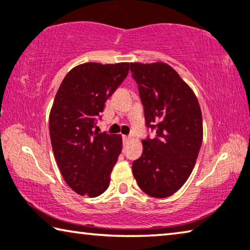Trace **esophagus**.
Masks as SVG:
<instances>
[{"mask_svg": "<svg viewBox=\"0 0 250 250\" xmlns=\"http://www.w3.org/2000/svg\"><path fill=\"white\" fill-rule=\"evenodd\" d=\"M129 140V136H126V135H123V141H124V143H126Z\"/></svg>", "mask_w": 250, "mask_h": 250, "instance_id": "esophagus-1", "label": "esophagus"}]
</instances>
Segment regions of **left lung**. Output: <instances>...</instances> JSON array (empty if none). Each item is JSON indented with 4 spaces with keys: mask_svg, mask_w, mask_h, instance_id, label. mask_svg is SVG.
<instances>
[{
    "mask_svg": "<svg viewBox=\"0 0 250 250\" xmlns=\"http://www.w3.org/2000/svg\"><path fill=\"white\" fill-rule=\"evenodd\" d=\"M144 107L145 125L156 130L142 141L132 168L138 187L154 198L175 193L189 178L203 137L198 99L173 68L163 62L130 63Z\"/></svg>",
    "mask_w": 250,
    "mask_h": 250,
    "instance_id": "8db88e82",
    "label": "left lung"
}]
</instances>
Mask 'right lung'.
<instances>
[{"label":"right lung","instance_id":"obj_1","mask_svg":"<svg viewBox=\"0 0 250 250\" xmlns=\"http://www.w3.org/2000/svg\"><path fill=\"white\" fill-rule=\"evenodd\" d=\"M128 62H87L71 69L57 91L49 130L57 164L64 181L80 195L105 192L122 152V136L98 133L105 103L124 82Z\"/></svg>","mask_w":250,"mask_h":250}]
</instances>
